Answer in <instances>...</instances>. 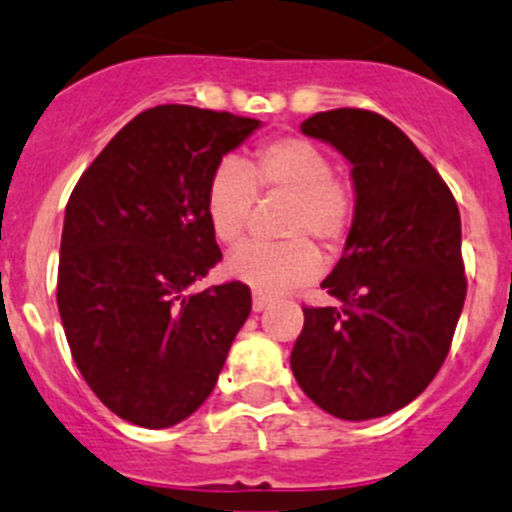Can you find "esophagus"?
<instances>
[{
	"label": "esophagus",
	"instance_id": "esophagus-1",
	"mask_svg": "<svg viewBox=\"0 0 512 512\" xmlns=\"http://www.w3.org/2000/svg\"><path fill=\"white\" fill-rule=\"evenodd\" d=\"M269 304H271V296L259 294V291H253V301H251L253 311H264Z\"/></svg>",
	"mask_w": 512,
	"mask_h": 512
}]
</instances>
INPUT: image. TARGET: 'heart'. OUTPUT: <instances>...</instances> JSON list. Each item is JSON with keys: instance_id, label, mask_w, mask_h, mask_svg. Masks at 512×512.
I'll use <instances>...</instances> for the list:
<instances>
[{"instance_id": "1", "label": "heart", "mask_w": 512, "mask_h": 512, "mask_svg": "<svg viewBox=\"0 0 512 512\" xmlns=\"http://www.w3.org/2000/svg\"><path fill=\"white\" fill-rule=\"evenodd\" d=\"M256 196H286L281 231L289 241L243 243L228 259V274L259 294H284L309 284L321 271V246L339 251L357 218L349 183L332 173V160L311 140L281 135L253 150L246 168L223 160L206 183V218L223 246H236L248 231Z\"/></svg>"}]
</instances>
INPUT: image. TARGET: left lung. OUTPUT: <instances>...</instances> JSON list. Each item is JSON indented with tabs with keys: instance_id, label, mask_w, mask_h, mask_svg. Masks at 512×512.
Instances as JSON below:
<instances>
[{
	"instance_id": "1",
	"label": "left lung",
	"mask_w": 512,
	"mask_h": 512,
	"mask_svg": "<svg viewBox=\"0 0 512 512\" xmlns=\"http://www.w3.org/2000/svg\"><path fill=\"white\" fill-rule=\"evenodd\" d=\"M301 133L352 163L357 218L321 281L337 306H304L291 369L306 397L339 420L410 405L450 352L467 294L460 211L442 175L382 115L339 107Z\"/></svg>"
}]
</instances>
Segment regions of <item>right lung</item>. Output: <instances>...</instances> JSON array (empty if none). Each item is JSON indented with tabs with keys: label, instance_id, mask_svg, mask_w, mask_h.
I'll use <instances>...</instances> for the list:
<instances>
[{
	"label": "right lung",
	"instance_id": "right-lung-1",
	"mask_svg": "<svg viewBox=\"0 0 512 512\" xmlns=\"http://www.w3.org/2000/svg\"><path fill=\"white\" fill-rule=\"evenodd\" d=\"M259 120L158 105L130 120L65 208L57 306L77 369L133 425H178L216 387L251 314L241 281L191 291L223 259L206 183Z\"/></svg>",
	"mask_w": 512,
	"mask_h": 512
}]
</instances>
